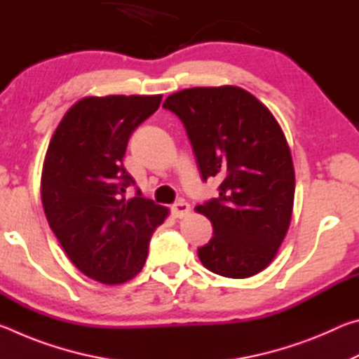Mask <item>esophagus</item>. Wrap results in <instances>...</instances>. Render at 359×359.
Wrapping results in <instances>:
<instances>
[{
  "instance_id": "1",
  "label": "esophagus",
  "mask_w": 359,
  "mask_h": 359,
  "mask_svg": "<svg viewBox=\"0 0 359 359\" xmlns=\"http://www.w3.org/2000/svg\"><path fill=\"white\" fill-rule=\"evenodd\" d=\"M188 212H190V204L185 203V201H179L171 205V214L175 217V218H182L185 217Z\"/></svg>"
}]
</instances>
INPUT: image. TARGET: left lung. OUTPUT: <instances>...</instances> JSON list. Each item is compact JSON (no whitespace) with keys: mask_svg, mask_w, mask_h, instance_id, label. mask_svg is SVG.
<instances>
[{"mask_svg":"<svg viewBox=\"0 0 359 359\" xmlns=\"http://www.w3.org/2000/svg\"><path fill=\"white\" fill-rule=\"evenodd\" d=\"M163 107L184 123L201 179H222L218 198L196 208L214 226L199 259L223 277L258 274L287 234L294 199L293 161L277 120L231 85L182 90Z\"/></svg>","mask_w":359,"mask_h":359,"instance_id":"8db88e82","label":"left lung"}]
</instances>
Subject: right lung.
I'll return each mask as SVG.
<instances>
[{
	"label": "right lung",
	"instance_id": "1",
	"mask_svg": "<svg viewBox=\"0 0 359 359\" xmlns=\"http://www.w3.org/2000/svg\"><path fill=\"white\" fill-rule=\"evenodd\" d=\"M161 95L76 102L48 144L41 180L47 222L63 250L85 276L123 283L141 272L149 242L168 209L142 198L123 168L133 133L160 107Z\"/></svg>",
	"mask_w": 359,
	"mask_h": 359
}]
</instances>
